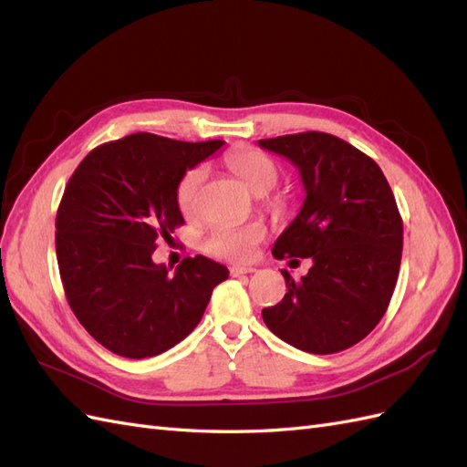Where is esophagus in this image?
<instances>
[{
	"label": "esophagus",
	"mask_w": 467,
	"mask_h": 467,
	"mask_svg": "<svg viewBox=\"0 0 467 467\" xmlns=\"http://www.w3.org/2000/svg\"><path fill=\"white\" fill-rule=\"evenodd\" d=\"M257 268L255 266H232L230 268V275L232 276H242V275H251V273H255Z\"/></svg>",
	"instance_id": "34e87169"
}]
</instances>
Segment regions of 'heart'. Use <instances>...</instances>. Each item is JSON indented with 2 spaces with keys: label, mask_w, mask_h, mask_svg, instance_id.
<instances>
[{
  "label": "heart",
  "mask_w": 467,
  "mask_h": 467,
  "mask_svg": "<svg viewBox=\"0 0 467 467\" xmlns=\"http://www.w3.org/2000/svg\"><path fill=\"white\" fill-rule=\"evenodd\" d=\"M225 165L242 179L247 189L255 194H265L271 191L278 181V165L268 158L266 153L253 150V148H237L225 155ZM204 179V169L191 167L177 182L175 199L177 206L185 216L194 214L196 199ZM266 235L265 225L259 222L249 223H220L210 230L204 237L202 247L216 257L232 259V261H245L253 257L257 245Z\"/></svg>",
  "instance_id": "b5f03b06"
}]
</instances>
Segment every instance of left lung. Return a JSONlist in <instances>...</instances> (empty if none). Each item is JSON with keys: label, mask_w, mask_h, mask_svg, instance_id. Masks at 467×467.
<instances>
[{"label": "left lung", "mask_w": 467, "mask_h": 467, "mask_svg": "<svg viewBox=\"0 0 467 467\" xmlns=\"http://www.w3.org/2000/svg\"><path fill=\"white\" fill-rule=\"evenodd\" d=\"M298 167L306 199L275 242L276 259H312L302 280L282 271L288 292L263 309L282 341L333 355L368 335L384 317L398 282L403 222L381 169L345 140L302 132L259 140Z\"/></svg>", "instance_id": "obj_1"}]
</instances>
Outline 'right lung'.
<instances>
[{"instance_id":"1","label":"right lung","mask_w":467,"mask_h":467,"mask_svg":"<svg viewBox=\"0 0 467 467\" xmlns=\"http://www.w3.org/2000/svg\"><path fill=\"white\" fill-rule=\"evenodd\" d=\"M222 146L138 132L91 150L69 177L56 214L64 292L83 327L115 355L148 358L181 343L228 278L202 255L182 259L173 276L151 261L158 239L185 223L179 179Z\"/></svg>"}]
</instances>
